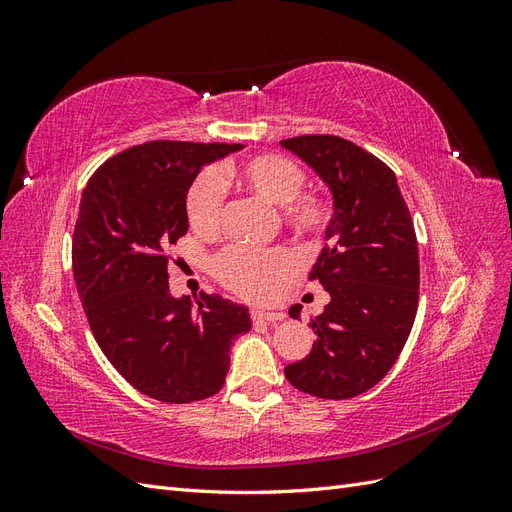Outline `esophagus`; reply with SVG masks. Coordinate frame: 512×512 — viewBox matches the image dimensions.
I'll return each instance as SVG.
<instances>
[{
  "instance_id": "obj_1",
  "label": "esophagus",
  "mask_w": 512,
  "mask_h": 512,
  "mask_svg": "<svg viewBox=\"0 0 512 512\" xmlns=\"http://www.w3.org/2000/svg\"><path fill=\"white\" fill-rule=\"evenodd\" d=\"M252 318L262 320V322H275V320H282L284 314L282 312H265V309H254Z\"/></svg>"
}]
</instances>
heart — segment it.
<instances>
[{"instance_id":"heart-1","label":"heart","mask_w":512,"mask_h":512,"mask_svg":"<svg viewBox=\"0 0 512 512\" xmlns=\"http://www.w3.org/2000/svg\"><path fill=\"white\" fill-rule=\"evenodd\" d=\"M222 185L280 207L284 224L299 235L318 237L331 222L327 200L314 192H301L303 170L297 164L277 153H258L222 166L218 175L203 173L192 183L188 192V220L198 235L213 237L222 228ZM297 269V258L282 247L267 252L230 247L215 260V273L220 282L254 301L273 299L292 280Z\"/></svg>"}]
</instances>
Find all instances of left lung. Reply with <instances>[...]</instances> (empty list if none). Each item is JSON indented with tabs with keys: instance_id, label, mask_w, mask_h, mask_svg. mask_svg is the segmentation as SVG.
Returning a JSON list of instances; mask_svg holds the SVG:
<instances>
[{
	"instance_id": "obj_1",
	"label": "left lung",
	"mask_w": 512,
	"mask_h": 512,
	"mask_svg": "<svg viewBox=\"0 0 512 512\" xmlns=\"http://www.w3.org/2000/svg\"><path fill=\"white\" fill-rule=\"evenodd\" d=\"M303 160L333 198L327 245L309 277L329 292L312 320L316 339L290 363L288 382L307 395L350 399L376 386L395 365L418 305V245L393 170L363 147L331 134L280 141ZM303 305H292L299 318Z\"/></svg>"
}]
</instances>
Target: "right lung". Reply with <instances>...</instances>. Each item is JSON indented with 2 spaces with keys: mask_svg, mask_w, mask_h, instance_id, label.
<instances>
[{
  "mask_svg": "<svg viewBox=\"0 0 512 512\" xmlns=\"http://www.w3.org/2000/svg\"><path fill=\"white\" fill-rule=\"evenodd\" d=\"M241 149L145 143L106 160L83 190L72 269L91 333L136 391L166 404L218 393L232 342L252 329L247 307L220 294L173 297L166 256L188 232V192L200 168Z\"/></svg>",
  "mask_w": 512,
  "mask_h": 512,
  "instance_id": "add662e5",
  "label": "right lung"
}]
</instances>
